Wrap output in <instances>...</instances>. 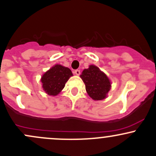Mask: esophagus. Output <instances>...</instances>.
I'll list each match as a JSON object with an SVG mask.
<instances>
[{
  "mask_svg": "<svg viewBox=\"0 0 156 156\" xmlns=\"http://www.w3.org/2000/svg\"><path fill=\"white\" fill-rule=\"evenodd\" d=\"M74 73H75V75H79L80 74H81V71H80L79 69H76V70H75V72H74Z\"/></svg>",
  "mask_w": 156,
  "mask_h": 156,
  "instance_id": "34e87169",
  "label": "esophagus"
}]
</instances>
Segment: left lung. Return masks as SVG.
I'll return each instance as SVG.
<instances>
[{"label":"left lung","instance_id":"8db88e82","mask_svg":"<svg viewBox=\"0 0 156 156\" xmlns=\"http://www.w3.org/2000/svg\"><path fill=\"white\" fill-rule=\"evenodd\" d=\"M85 83L87 93L93 100L105 99L111 89V82L107 75L97 66L91 65L82 72L81 76Z\"/></svg>","mask_w":156,"mask_h":156}]
</instances>
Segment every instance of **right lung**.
<instances>
[{"label": "right lung", "instance_id": "right-lung-1", "mask_svg": "<svg viewBox=\"0 0 156 156\" xmlns=\"http://www.w3.org/2000/svg\"><path fill=\"white\" fill-rule=\"evenodd\" d=\"M71 76L73 73L69 69L61 65H55L42 75L41 81L43 90L50 96H57Z\"/></svg>", "mask_w": 156, "mask_h": 156}]
</instances>
